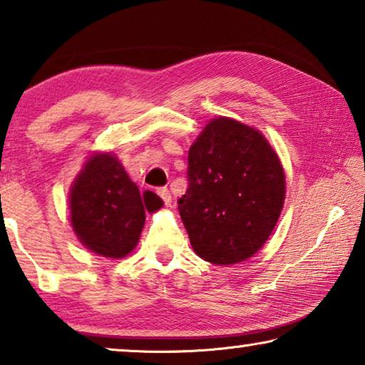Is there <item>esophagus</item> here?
Segmentation results:
<instances>
[{
  "instance_id": "esophagus-1",
  "label": "esophagus",
  "mask_w": 365,
  "mask_h": 365,
  "mask_svg": "<svg viewBox=\"0 0 365 365\" xmlns=\"http://www.w3.org/2000/svg\"><path fill=\"white\" fill-rule=\"evenodd\" d=\"M158 195L163 197V201H164L165 206H169L170 202H172V195H170V191L168 188H159L158 190Z\"/></svg>"
}]
</instances>
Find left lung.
<instances>
[{"label": "left lung", "instance_id": "obj_1", "mask_svg": "<svg viewBox=\"0 0 365 365\" xmlns=\"http://www.w3.org/2000/svg\"><path fill=\"white\" fill-rule=\"evenodd\" d=\"M285 170L264 135L215 117L188 151V190L178 212L197 256L215 265L262 248L285 202Z\"/></svg>", "mask_w": 365, "mask_h": 365}]
</instances>
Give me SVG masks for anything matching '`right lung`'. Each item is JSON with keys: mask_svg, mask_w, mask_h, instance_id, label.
<instances>
[{"mask_svg": "<svg viewBox=\"0 0 365 365\" xmlns=\"http://www.w3.org/2000/svg\"><path fill=\"white\" fill-rule=\"evenodd\" d=\"M163 205L153 191L140 193L113 153L96 151L71 187V225L86 250L122 259L137 246L146 211L156 212Z\"/></svg>", "mask_w": 365, "mask_h": 365, "instance_id": "right-lung-1", "label": "right lung"}]
</instances>
